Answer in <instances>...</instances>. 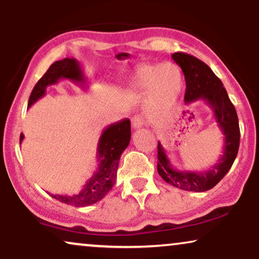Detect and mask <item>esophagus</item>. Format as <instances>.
Segmentation results:
<instances>
[{
	"label": "esophagus",
	"instance_id": "34e87169",
	"mask_svg": "<svg viewBox=\"0 0 259 259\" xmlns=\"http://www.w3.org/2000/svg\"><path fill=\"white\" fill-rule=\"evenodd\" d=\"M145 122L146 121H145V118L143 115H136V116H133V119H132V126L134 130L141 128V127L145 125Z\"/></svg>",
	"mask_w": 259,
	"mask_h": 259
}]
</instances>
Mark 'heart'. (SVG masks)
I'll list each match as a JSON object with an SVG mask.
<instances>
[{"instance_id":"1","label":"heart","mask_w":259,"mask_h":259,"mask_svg":"<svg viewBox=\"0 0 259 259\" xmlns=\"http://www.w3.org/2000/svg\"><path fill=\"white\" fill-rule=\"evenodd\" d=\"M182 86V74L178 67L172 63L141 67L134 80V88L148 91L152 104L160 109H166L175 104Z\"/></svg>"}]
</instances>
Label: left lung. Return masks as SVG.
Listing matches in <instances>:
<instances>
[{"label": "left lung", "instance_id": "1", "mask_svg": "<svg viewBox=\"0 0 259 259\" xmlns=\"http://www.w3.org/2000/svg\"><path fill=\"white\" fill-rule=\"evenodd\" d=\"M172 59L182 68L186 81V105L203 100L212 109L217 126L224 136L221 158L204 171H179L173 167L165 148L158 141V173L169 185L185 191L204 192L221 182L235 161L239 148V123L235 106L219 77L206 63L186 53H175Z\"/></svg>", "mask_w": 259, "mask_h": 259}]
</instances>
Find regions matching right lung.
I'll return each instance as SVG.
<instances>
[{
	"label": "right lung",
	"instance_id": "right-lung-1",
	"mask_svg": "<svg viewBox=\"0 0 259 259\" xmlns=\"http://www.w3.org/2000/svg\"><path fill=\"white\" fill-rule=\"evenodd\" d=\"M61 79L73 81L81 87H84V77L82 67L76 59L66 58L56 61L49 67L45 75L37 81L31 92L28 108L35 104L38 99L45 97L48 86L58 83ZM24 139L21 133L20 144ZM131 141V121L130 119H122L118 122L112 123L102 131L99 138L97 158L99 161L98 168L93 176L87 180L81 191L76 194H51L54 199L72 206L82 207L98 203L109 192L115 183L116 171L122 152L126 150Z\"/></svg>",
	"mask_w": 259,
	"mask_h": 259
}]
</instances>
